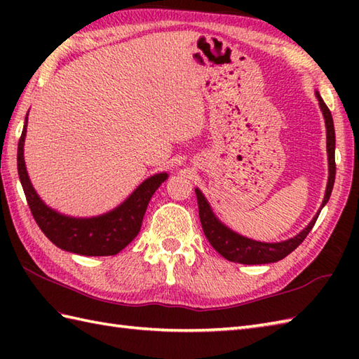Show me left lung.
I'll use <instances>...</instances> for the list:
<instances>
[{
  "mask_svg": "<svg viewBox=\"0 0 359 359\" xmlns=\"http://www.w3.org/2000/svg\"><path fill=\"white\" fill-rule=\"evenodd\" d=\"M27 133V116L18 142V175L25 189L27 205L38 226L58 248L83 256H111L117 255L140 231L142 219L147 211L152 194L162 184V175H151L137 187L116 208L90 217H74L53 210L35 191L29 179L25 162V140ZM166 177V175H165ZM208 241L219 255L225 247L220 245L217 236L207 233Z\"/></svg>",
  "mask_w": 359,
  "mask_h": 359,
  "instance_id": "obj_1",
  "label": "left lung"
}]
</instances>
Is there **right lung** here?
I'll use <instances>...</instances> for the list:
<instances>
[{
	"instance_id": "right-lung-1",
	"label": "right lung",
	"mask_w": 359,
	"mask_h": 359,
	"mask_svg": "<svg viewBox=\"0 0 359 359\" xmlns=\"http://www.w3.org/2000/svg\"><path fill=\"white\" fill-rule=\"evenodd\" d=\"M315 95L319 102V108L323 111V116L325 120V131H327V158H329V180H327L325 187V194L324 201L321 203V208L325 207V203L329 202L333 184H334V172H337V165H334V128H333V118L332 114L327 108L324 100L319 95L318 90H315ZM197 196H201V191H196ZM201 222L203 228L210 226V231H215V236L220 239V245L225 247L222 256L228 261L238 262V264H245V265H261V264H270V262H278L280 259H284L288 253L299 245V243L306 239L309 231L313 228L318 215L313 217V220L304 228V230L294 236L293 239H288L285 242L279 243H262L253 239L243 238V236L234 233L220 222L216 217L215 212H212L210 203L205 202L203 207H201Z\"/></svg>"
}]
</instances>
